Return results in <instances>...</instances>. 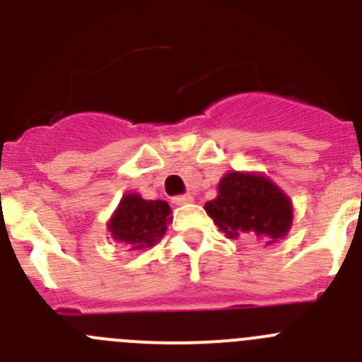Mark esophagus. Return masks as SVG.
I'll list each match as a JSON object with an SVG mask.
<instances>
[{"label":"esophagus","instance_id":"34e87169","mask_svg":"<svg viewBox=\"0 0 362 362\" xmlns=\"http://www.w3.org/2000/svg\"><path fill=\"white\" fill-rule=\"evenodd\" d=\"M192 201H194V197H192L190 194H185V196H175L174 197V203L179 204V206H181V204H190Z\"/></svg>","mask_w":362,"mask_h":362}]
</instances>
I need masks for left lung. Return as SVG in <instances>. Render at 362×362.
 <instances>
[{"label": "left lung", "instance_id": "obj_1", "mask_svg": "<svg viewBox=\"0 0 362 362\" xmlns=\"http://www.w3.org/2000/svg\"><path fill=\"white\" fill-rule=\"evenodd\" d=\"M225 238H246L274 245L292 228L293 204L270 177L257 172H228L217 185V197L204 204Z\"/></svg>", "mask_w": 362, "mask_h": 362}]
</instances>
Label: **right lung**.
Wrapping results in <instances>:
<instances>
[{
  "label": "right lung",
  "mask_w": 362,
  "mask_h": 362,
  "mask_svg": "<svg viewBox=\"0 0 362 362\" xmlns=\"http://www.w3.org/2000/svg\"><path fill=\"white\" fill-rule=\"evenodd\" d=\"M172 210L163 199L148 201L139 194H124L108 219L107 230L114 241L129 252H141L158 245L172 223Z\"/></svg>",
  "instance_id": "1"
}]
</instances>
